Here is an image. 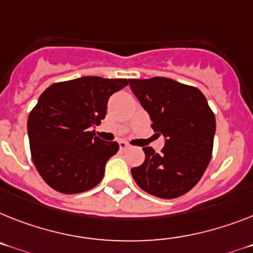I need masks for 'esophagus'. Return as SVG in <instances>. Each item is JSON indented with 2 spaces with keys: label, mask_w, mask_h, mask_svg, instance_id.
Listing matches in <instances>:
<instances>
[{
  "label": "esophagus",
  "mask_w": 253,
  "mask_h": 253,
  "mask_svg": "<svg viewBox=\"0 0 253 253\" xmlns=\"http://www.w3.org/2000/svg\"><path fill=\"white\" fill-rule=\"evenodd\" d=\"M128 148H130V145H128V144L125 143V141H120V149L121 150H126V149H128Z\"/></svg>",
  "instance_id": "esophagus-1"
}]
</instances>
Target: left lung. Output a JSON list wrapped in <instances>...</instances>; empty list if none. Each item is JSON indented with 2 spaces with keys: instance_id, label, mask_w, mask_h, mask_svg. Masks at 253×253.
<instances>
[{
  "instance_id": "8db88e82",
  "label": "left lung",
  "mask_w": 253,
  "mask_h": 253,
  "mask_svg": "<svg viewBox=\"0 0 253 253\" xmlns=\"http://www.w3.org/2000/svg\"><path fill=\"white\" fill-rule=\"evenodd\" d=\"M152 128L165 137L162 152L143 148L145 161L131 169L140 188L158 198L188 193L205 173L211 159L216 131L215 114L197 87L171 78L128 80Z\"/></svg>"
}]
</instances>
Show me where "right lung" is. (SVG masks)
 Listing matches in <instances>:
<instances>
[{"instance_id":"1","label":"right lung","mask_w":253,"mask_h":253,"mask_svg":"<svg viewBox=\"0 0 253 253\" xmlns=\"http://www.w3.org/2000/svg\"><path fill=\"white\" fill-rule=\"evenodd\" d=\"M126 78L87 77L47 87L28 117L32 159L42 179L64 194L90 190L103 180L105 165L120 145L95 136L109 97Z\"/></svg>"}]
</instances>
